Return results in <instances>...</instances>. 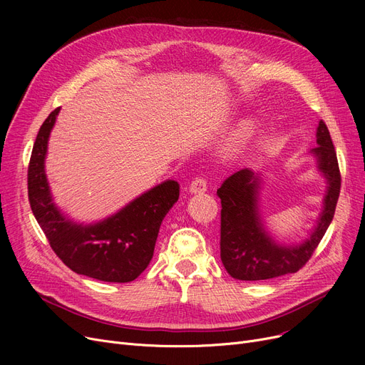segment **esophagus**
Listing matches in <instances>:
<instances>
[{
  "instance_id": "1",
  "label": "esophagus",
  "mask_w": 365,
  "mask_h": 365,
  "mask_svg": "<svg viewBox=\"0 0 365 365\" xmlns=\"http://www.w3.org/2000/svg\"><path fill=\"white\" fill-rule=\"evenodd\" d=\"M189 190L192 194H202L207 190V180L202 176L195 178L192 182L189 185Z\"/></svg>"
}]
</instances>
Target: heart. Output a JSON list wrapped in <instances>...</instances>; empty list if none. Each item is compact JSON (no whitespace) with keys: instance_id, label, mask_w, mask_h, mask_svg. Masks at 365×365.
Listing matches in <instances>:
<instances>
[{"instance_id":"heart-1","label":"heart","mask_w":365,"mask_h":365,"mask_svg":"<svg viewBox=\"0 0 365 365\" xmlns=\"http://www.w3.org/2000/svg\"><path fill=\"white\" fill-rule=\"evenodd\" d=\"M248 136H250V127H248V125L241 127V128H240V131L237 133L235 140H234V145H235V146L242 145V143L247 140V138H248Z\"/></svg>"}]
</instances>
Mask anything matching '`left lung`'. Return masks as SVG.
I'll use <instances>...</instances> for the list:
<instances>
[{
    "label": "left lung",
    "instance_id": "left-lung-1",
    "mask_svg": "<svg viewBox=\"0 0 365 365\" xmlns=\"http://www.w3.org/2000/svg\"><path fill=\"white\" fill-rule=\"evenodd\" d=\"M318 167L329 180L325 205L309 240L281 247L269 238L257 216V178L240 170L217 189L220 197V259L227 274L241 281H260L294 274L309 262L334 217L340 194V170L330 131L321 120L317 130Z\"/></svg>",
    "mask_w": 365,
    "mask_h": 365
}]
</instances>
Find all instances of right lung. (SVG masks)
<instances>
[{
    "mask_svg": "<svg viewBox=\"0 0 365 365\" xmlns=\"http://www.w3.org/2000/svg\"><path fill=\"white\" fill-rule=\"evenodd\" d=\"M59 108L36 134L28 165V197L32 213L56 256L69 269L105 282H130L148 267L160 226L179 200L180 186L167 180L96 225H76L61 215L51 201L44 173L47 140Z\"/></svg>",
    "mask_w": 365,
    "mask_h": 365,
    "instance_id": "right-lung-1",
    "label": "right lung"
}]
</instances>
